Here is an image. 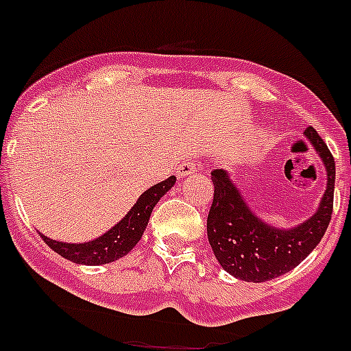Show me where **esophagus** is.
Segmentation results:
<instances>
[{
  "label": "esophagus",
  "instance_id": "1",
  "mask_svg": "<svg viewBox=\"0 0 351 351\" xmlns=\"http://www.w3.org/2000/svg\"><path fill=\"white\" fill-rule=\"evenodd\" d=\"M195 170H197V163L193 162V160H184V162L179 163L178 176L179 178H186V176H191Z\"/></svg>",
  "mask_w": 351,
  "mask_h": 351
}]
</instances>
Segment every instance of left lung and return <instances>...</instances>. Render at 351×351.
Returning a JSON list of instances; mask_svg holds the SVG:
<instances>
[{"instance_id":"8db88e82","label":"left lung","mask_w":351,"mask_h":351,"mask_svg":"<svg viewBox=\"0 0 351 351\" xmlns=\"http://www.w3.org/2000/svg\"><path fill=\"white\" fill-rule=\"evenodd\" d=\"M327 169V189L318 210L292 230L266 226L252 214L223 169L210 172L214 200L207 234L214 256L230 275L245 282H266L291 271L318 245L330 223L336 165L329 147L313 127L304 130Z\"/></svg>"}]
</instances>
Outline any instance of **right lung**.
Instances as JSON below:
<instances>
[{
    "label": "right lung",
    "mask_w": 351,
    "mask_h": 351,
    "mask_svg": "<svg viewBox=\"0 0 351 351\" xmlns=\"http://www.w3.org/2000/svg\"><path fill=\"white\" fill-rule=\"evenodd\" d=\"M173 184H176V178L170 176L165 181L151 186L147 191L141 195L137 204L130 208L123 219L97 240L86 243H64L47 239L45 234H41V239L51 250H56L57 254L76 265L97 266L117 261L136 247L146 230L153 207Z\"/></svg>",
    "instance_id": "add662e5"
}]
</instances>
